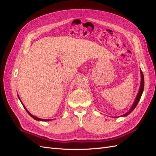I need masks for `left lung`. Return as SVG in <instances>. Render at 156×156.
Instances as JSON below:
<instances>
[{
    "label": "left lung",
    "mask_w": 156,
    "mask_h": 156,
    "mask_svg": "<svg viewBox=\"0 0 156 156\" xmlns=\"http://www.w3.org/2000/svg\"><path fill=\"white\" fill-rule=\"evenodd\" d=\"M140 76H141L140 87L139 92H138V94H137V95H136V97L135 100V101H134V103H133V104L132 105V106H131V108H130V110H129L128 112L125 113L124 115H122V116H127V115H128L129 114V113H131L132 111H133L134 110V108L136 107V105H137L138 103H139V100H140V98H141V96H142V94H143V90H144V75H143V72H142V71H141V70H140Z\"/></svg>",
    "instance_id": "1"
}]
</instances>
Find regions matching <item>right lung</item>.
<instances>
[{"instance_id":"1","label":"right lung","mask_w":156,"mask_h":156,"mask_svg":"<svg viewBox=\"0 0 156 156\" xmlns=\"http://www.w3.org/2000/svg\"><path fill=\"white\" fill-rule=\"evenodd\" d=\"M17 96H18V98H19V99H20V100L21 101V103L23 104V103H22V101H21V99H20V96H19V95H17ZM23 107H24V108H25V110H26V111L28 112V114H29L32 119H34V120H38V121H50L51 120H45V119H40V118H37V117H36V116H34V115H32V114H30V113L29 112V111H28L27 108H26V107H25V105L23 104Z\"/></svg>"}]
</instances>
